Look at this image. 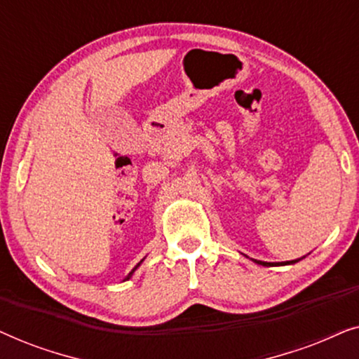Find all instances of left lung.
Masks as SVG:
<instances>
[{
    "label": "left lung",
    "mask_w": 359,
    "mask_h": 359,
    "mask_svg": "<svg viewBox=\"0 0 359 359\" xmlns=\"http://www.w3.org/2000/svg\"><path fill=\"white\" fill-rule=\"evenodd\" d=\"M297 259H292V262H286V263H283V264H291V263H296ZM255 263H258V264H263V266H271L273 263H266V262H259V259H255Z\"/></svg>",
    "instance_id": "left-lung-1"
}]
</instances>
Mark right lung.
Wrapping results in <instances>:
<instances>
[{"label": "right lung", "instance_id": "obj_1", "mask_svg": "<svg viewBox=\"0 0 359 359\" xmlns=\"http://www.w3.org/2000/svg\"><path fill=\"white\" fill-rule=\"evenodd\" d=\"M140 263H142V262H140ZM140 263H139V264H140ZM139 264H137V266H135V268H134V269H132V271H130V273H129V276H127V278H126V279H129V278H130V276H132V273H134V271H135V269H137V268H139Z\"/></svg>", "mask_w": 359, "mask_h": 359}]
</instances>
